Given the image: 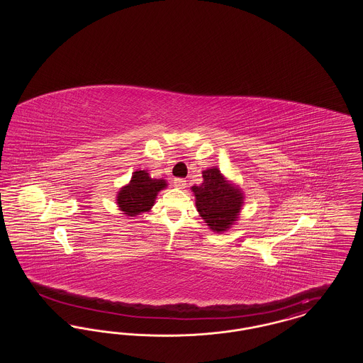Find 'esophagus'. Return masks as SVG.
<instances>
[{
	"instance_id": "esophagus-1",
	"label": "esophagus",
	"mask_w": 363,
	"mask_h": 363,
	"mask_svg": "<svg viewBox=\"0 0 363 363\" xmlns=\"http://www.w3.org/2000/svg\"><path fill=\"white\" fill-rule=\"evenodd\" d=\"M174 186L178 189H185L186 188V181L184 178H175L174 179Z\"/></svg>"
}]
</instances>
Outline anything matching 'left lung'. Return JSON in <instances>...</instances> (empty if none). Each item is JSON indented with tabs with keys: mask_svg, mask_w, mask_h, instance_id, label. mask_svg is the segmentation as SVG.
Masks as SVG:
<instances>
[{
	"mask_svg": "<svg viewBox=\"0 0 363 363\" xmlns=\"http://www.w3.org/2000/svg\"><path fill=\"white\" fill-rule=\"evenodd\" d=\"M204 182L191 189L196 207L213 231H225L235 220L242 207V193L230 185L222 173L213 167L203 172Z\"/></svg>",
	"mask_w": 363,
	"mask_h": 363,
	"instance_id": "obj_1",
	"label": "left lung"
}]
</instances>
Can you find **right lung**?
Wrapping results in <instances>:
<instances>
[{
  "instance_id": "obj_1",
  "label": "right lung",
  "mask_w": 363,
  "mask_h": 363,
  "mask_svg": "<svg viewBox=\"0 0 363 363\" xmlns=\"http://www.w3.org/2000/svg\"><path fill=\"white\" fill-rule=\"evenodd\" d=\"M166 186L163 179H152L147 172H135L128 186L122 188L117 197L121 211L128 216H136L150 211L155 203L156 194Z\"/></svg>"
}]
</instances>
